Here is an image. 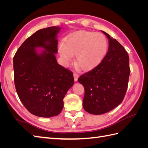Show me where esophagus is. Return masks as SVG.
<instances>
[{"instance_id":"34e87169","label":"esophagus","mask_w":148,"mask_h":148,"mask_svg":"<svg viewBox=\"0 0 148 148\" xmlns=\"http://www.w3.org/2000/svg\"><path fill=\"white\" fill-rule=\"evenodd\" d=\"M73 77H74V80L75 82H77L78 80V77H79V75L77 73H73Z\"/></svg>"}]
</instances>
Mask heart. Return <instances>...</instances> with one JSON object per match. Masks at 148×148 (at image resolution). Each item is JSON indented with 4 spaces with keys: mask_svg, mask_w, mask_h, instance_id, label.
<instances>
[{
    "mask_svg": "<svg viewBox=\"0 0 148 148\" xmlns=\"http://www.w3.org/2000/svg\"><path fill=\"white\" fill-rule=\"evenodd\" d=\"M107 49L108 42L104 34L80 30L67 36L59 51L65 65L69 64L75 54L76 64L83 70H89L104 59Z\"/></svg>",
    "mask_w": 148,
    "mask_h": 148,
    "instance_id": "heart-1",
    "label": "heart"
}]
</instances>
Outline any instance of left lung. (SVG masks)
Listing matches in <instances>:
<instances>
[{
	"label": "left lung",
	"mask_w": 148,
	"mask_h": 148,
	"mask_svg": "<svg viewBox=\"0 0 148 148\" xmlns=\"http://www.w3.org/2000/svg\"><path fill=\"white\" fill-rule=\"evenodd\" d=\"M102 32L109 39L108 52L99 65L78 79L84 88L83 108L94 115L108 112L122 102L130 73L127 51L117 40Z\"/></svg>",
	"instance_id": "left-lung-1"
}]
</instances>
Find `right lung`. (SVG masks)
<instances>
[{"label":"right lung","instance_id":"obj_1","mask_svg":"<svg viewBox=\"0 0 148 148\" xmlns=\"http://www.w3.org/2000/svg\"><path fill=\"white\" fill-rule=\"evenodd\" d=\"M61 28L39 29L26 39L13 57L14 82L21 102L40 117L59 115L73 86V73L57 64V34ZM39 48L43 49L39 51Z\"/></svg>","mask_w":148,"mask_h":148}]
</instances>
